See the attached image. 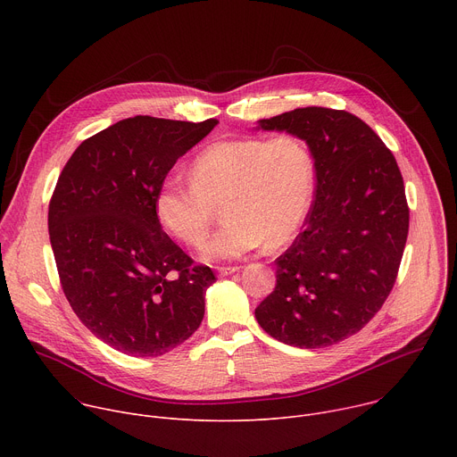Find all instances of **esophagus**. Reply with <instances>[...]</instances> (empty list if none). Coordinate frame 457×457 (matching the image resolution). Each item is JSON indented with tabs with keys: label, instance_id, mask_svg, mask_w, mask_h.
I'll use <instances>...</instances> for the list:
<instances>
[{
	"label": "esophagus",
	"instance_id": "1",
	"mask_svg": "<svg viewBox=\"0 0 457 457\" xmlns=\"http://www.w3.org/2000/svg\"><path fill=\"white\" fill-rule=\"evenodd\" d=\"M240 268H237V266H233V268H217V271H219V275L220 277H228V275H233V273H237Z\"/></svg>",
	"mask_w": 457,
	"mask_h": 457
}]
</instances>
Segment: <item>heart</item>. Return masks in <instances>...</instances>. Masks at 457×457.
I'll list each match as a JSON object with an SVG mask.
<instances>
[{
  "instance_id": "1",
  "label": "heart",
  "mask_w": 457,
  "mask_h": 457,
  "mask_svg": "<svg viewBox=\"0 0 457 457\" xmlns=\"http://www.w3.org/2000/svg\"><path fill=\"white\" fill-rule=\"evenodd\" d=\"M189 179L162 180L154 201L157 220L182 244L199 247L222 204L226 222L204 256L235 260L264 244L278 249L298 233L312 199L314 161L295 136L228 139L193 159Z\"/></svg>"
}]
</instances>
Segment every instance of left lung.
I'll use <instances>...</instances> for the list:
<instances>
[{"label": "left lung", "instance_id": "1", "mask_svg": "<svg viewBox=\"0 0 457 457\" xmlns=\"http://www.w3.org/2000/svg\"><path fill=\"white\" fill-rule=\"evenodd\" d=\"M305 141L316 173L305 229L277 258V287L254 309L275 340L320 349L370 321L396 282L409 206L395 155L356 115L321 106L256 120Z\"/></svg>", "mask_w": 457, "mask_h": 457}]
</instances>
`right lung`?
Returning <instances> with one entry per match:
<instances>
[{"label": "right lung", "instance_id": "add662e5", "mask_svg": "<svg viewBox=\"0 0 457 457\" xmlns=\"http://www.w3.org/2000/svg\"><path fill=\"white\" fill-rule=\"evenodd\" d=\"M219 124L136 115L83 141L48 206V233L64 296L101 342L161 356L204 318L215 282L162 231L155 193L173 164Z\"/></svg>", "mask_w": 457, "mask_h": 457}]
</instances>
